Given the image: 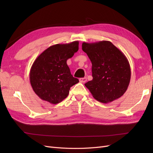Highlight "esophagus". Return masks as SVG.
<instances>
[{"mask_svg":"<svg viewBox=\"0 0 153 153\" xmlns=\"http://www.w3.org/2000/svg\"><path fill=\"white\" fill-rule=\"evenodd\" d=\"M79 81L81 83H85L87 81V78L86 77H85V78H80V79H79Z\"/></svg>","mask_w":153,"mask_h":153,"instance_id":"obj_1","label":"esophagus"}]
</instances>
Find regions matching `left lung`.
Masks as SVG:
<instances>
[{"label": "left lung", "mask_w": 153, "mask_h": 153, "mask_svg": "<svg viewBox=\"0 0 153 153\" xmlns=\"http://www.w3.org/2000/svg\"><path fill=\"white\" fill-rule=\"evenodd\" d=\"M92 63V80L85 84L94 99L108 103L126 91L131 78L130 65L125 55L110 41L82 43Z\"/></svg>", "instance_id": "left-lung-1"}]
</instances>
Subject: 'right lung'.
Wrapping results in <instances>:
<instances>
[{"label": "right lung", "instance_id": "1", "mask_svg": "<svg viewBox=\"0 0 153 153\" xmlns=\"http://www.w3.org/2000/svg\"><path fill=\"white\" fill-rule=\"evenodd\" d=\"M78 41L51 46L36 59L30 68V82L40 99L50 103L61 102L71 87L79 82L67 65V60L78 50Z\"/></svg>", "mask_w": 153, "mask_h": 153}]
</instances>
